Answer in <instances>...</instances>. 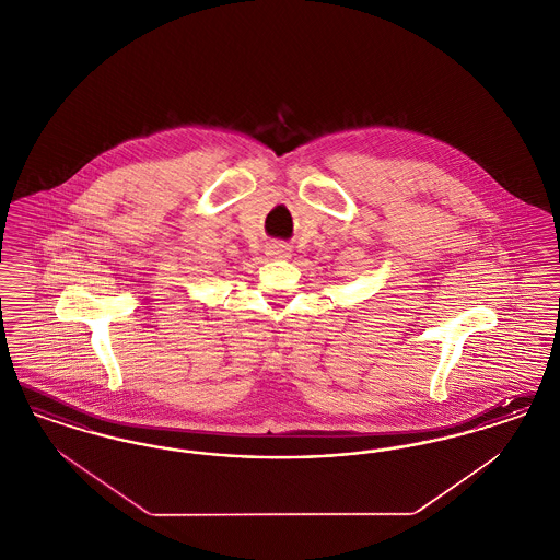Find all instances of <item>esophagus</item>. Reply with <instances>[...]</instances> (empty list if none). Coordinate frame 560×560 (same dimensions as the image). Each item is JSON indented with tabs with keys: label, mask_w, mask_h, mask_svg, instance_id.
<instances>
[{
	"label": "esophagus",
	"mask_w": 560,
	"mask_h": 560,
	"mask_svg": "<svg viewBox=\"0 0 560 560\" xmlns=\"http://www.w3.org/2000/svg\"><path fill=\"white\" fill-rule=\"evenodd\" d=\"M290 252H292V247H290V245H283V243L268 247V254H270V256H279V258H288Z\"/></svg>",
	"instance_id": "obj_1"
}]
</instances>
